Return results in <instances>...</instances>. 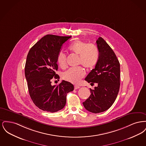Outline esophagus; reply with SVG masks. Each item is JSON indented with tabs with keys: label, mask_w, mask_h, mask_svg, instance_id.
Listing matches in <instances>:
<instances>
[{
	"label": "esophagus",
	"mask_w": 146,
	"mask_h": 146,
	"mask_svg": "<svg viewBox=\"0 0 146 146\" xmlns=\"http://www.w3.org/2000/svg\"><path fill=\"white\" fill-rule=\"evenodd\" d=\"M80 88V86H77V85H74V89L76 90V89H78Z\"/></svg>",
	"instance_id": "obj_1"
}]
</instances>
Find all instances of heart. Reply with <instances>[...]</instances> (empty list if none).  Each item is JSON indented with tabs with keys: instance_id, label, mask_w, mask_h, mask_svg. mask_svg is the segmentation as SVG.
Instances as JSON below:
<instances>
[{
	"instance_id": "obj_1",
	"label": "heart",
	"mask_w": 146,
	"mask_h": 146,
	"mask_svg": "<svg viewBox=\"0 0 146 146\" xmlns=\"http://www.w3.org/2000/svg\"><path fill=\"white\" fill-rule=\"evenodd\" d=\"M68 49L72 52L79 55V64H82L86 69H91L96 64L98 60L99 53L96 46L94 45L87 44L85 42L77 40L72 44ZM66 55L63 52H59L57 61L61 68L66 67ZM84 76L85 71L83 68L82 67H78L70 68L66 71L63 74V78L70 83L78 84Z\"/></svg>"
}]
</instances>
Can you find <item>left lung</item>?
Returning <instances> with one entry per match:
<instances>
[{
	"mask_svg": "<svg viewBox=\"0 0 146 146\" xmlns=\"http://www.w3.org/2000/svg\"><path fill=\"white\" fill-rule=\"evenodd\" d=\"M99 57L94 69L85 80L89 83H97L91 95L83 103L88 111L103 112L114 102L120 88V63L114 52L104 39L99 37L96 41Z\"/></svg>",
	"mask_w": 146,
	"mask_h": 146,
	"instance_id": "8db88e82",
	"label": "left lung"
}]
</instances>
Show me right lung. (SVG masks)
Masks as SVG:
<instances>
[{
    "label": "right lung",
    "instance_id": "add662e5",
    "mask_svg": "<svg viewBox=\"0 0 146 146\" xmlns=\"http://www.w3.org/2000/svg\"><path fill=\"white\" fill-rule=\"evenodd\" d=\"M70 37L46 35L28 52L25 73L29 94L35 105L44 111L54 113L62 110L67 94L74 90L73 85L65 80L58 85H51L54 77L60 79L55 73L57 56Z\"/></svg>",
    "mask_w": 146,
    "mask_h": 146
}]
</instances>
